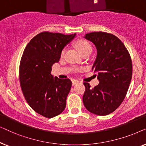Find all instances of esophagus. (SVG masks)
<instances>
[{
	"label": "esophagus",
	"instance_id": "34e87169",
	"mask_svg": "<svg viewBox=\"0 0 146 146\" xmlns=\"http://www.w3.org/2000/svg\"><path fill=\"white\" fill-rule=\"evenodd\" d=\"M79 81H77V80H75V79H73V81H72V85H75L76 84H77L78 83Z\"/></svg>",
	"mask_w": 146,
	"mask_h": 146
}]
</instances>
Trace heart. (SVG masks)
Wrapping results in <instances>:
<instances>
[{
  "mask_svg": "<svg viewBox=\"0 0 146 146\" xmlns=\"http://www.w3.org/2000/svg\"><path fill=\"white\" fill-rule=\"evenodd\" d=\"M75 46H76L77 50L82 55L85 53H88V52H91V50H92V47H91L90 43L84 39H80L77 40L76 43H75ZM64 53H65V50H62L61 55H63Z\"/></svg>",
  "mask_w": 146,
  "mask_h": 146,
  "instance_id": "1",
  "label": "heart"
}]
</instances>
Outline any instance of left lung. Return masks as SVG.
Segmentation results:
<instances>
[{
	"mask_svg": "<svg viewBox=\"0 0 146 146\" xmlns=\"http://www.w3.org/2000/svg\"><path fill=\"white\" fill-rule=\"evenodd\" d=\"M84 37L96 46L92 70L98 73L100 83L91 88L89 83H83V104L92 113L107 115L119 108L127 94L132 77L131 57L124 44L113 35L93 32Z\"/></svg>",
	"mask_w": 146,
	"mask_h": 146,
	"instance_id": "obj_1",
	"label": "left lung"
}]
</instances>
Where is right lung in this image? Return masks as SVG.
<instances>
[{"label":"right lung","mask_w":146,"mask_h":146,"mask_svg":"<svg viewBox=\"0 0 146 146\" xmlns=\"http://www.w3.org/2000/svg\"><path fill=\"white\" fill-rule=\"evenodd\" d=\"M75 35L40 33L27 44L21 57L19 81L25 100L35 111L46 118L59 115L66 107L71 81L53 77L50 73L63 48Z\"/></svg>","instance_id":"1"}]
</instances>
